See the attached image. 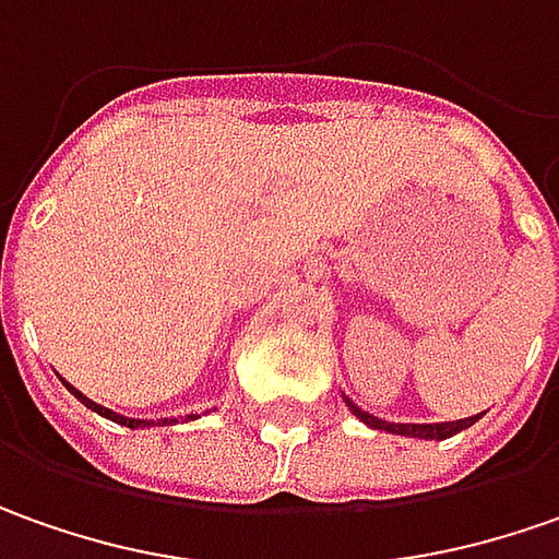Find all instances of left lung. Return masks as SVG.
<instances>
[{"instance_id":"obj_1","label":"left lung","mask_w":559,"mask_h":559,"mask_svg":"<svg viewBox=\"0 0 559 559\" xmlns=\"http://www.w3.org/2000/svg\"><path fill=\"white\" fill-rule=\"evenodd\" d=\"M343 402L349 405V412L356 414L361 424H368L371 430H383V433H395V436H414V439H449V436L461 433L473 427L483 414H473V417H464V420H445V424H393V420H383V417H374V414L361 412L356 402L349 395H343Z\"/></svg>"}]
</instances>
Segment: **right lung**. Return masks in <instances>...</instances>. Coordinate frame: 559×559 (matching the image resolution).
Masks as SVG:
<instances>
[{
  "label": "right lung",
  "mask_w": 559,
  "mask_h": 559,
  "mask_svg": "<svg viewBox=\"0 0 559 559\" xmlns=\"http://www.w3.org/2000/svg\"><path fill=\"white\" fill-rule=\"evenodd\" d=\"M61 383L68 386L70 393L76 395L86 408H92L95 414H102V417H107V420H114V424H123V427H129V430H142V427H169V424H176V417H160V420H145V417H126V414H117V412H110V408H105V405H98V402H92L88 395H83L73 383H68L64 377H61Z\"/></svg>",
  "instance_id": "right-lung-1"
}]
</instances>
